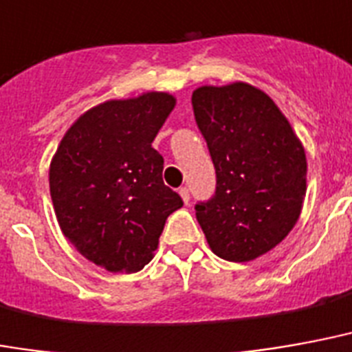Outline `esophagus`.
<instances>
[{
	"instance_id": "obj_1",
	"label": "esophagus",
	"mask_w": 352,
	"mask_h": 352,
	"mask_svg": "<svg viewBox=\"0 0 352 352\" xmlns=\"http://www.w3.org/2000/svg\"><path fill=\"white\" fill-rule=\"evenodd\" d=\"M179 194H181V197H183V201L186 203V205H188V203H190V192H188V188H186V186H183V188H179Z\"/></svg>"
}]
</instances>
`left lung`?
I'll list each match as a JSON object with an SVG mask.
<instances>
[{"label":"left lung","mask_w":352,"mask_h":352,"mask_svg":"<svg viewBox=\"0 0 352 352\" xmlns=\"http://www.w3.org/2000/svg\"><path fill=\"white\" fill-rule=\"evenodd\" d=\"M196 123L216 169V192L197 203L210 250L244 263L289 235L306 196V153L267 93L244 82L192 93Z\"/></svg>","instance_id":"8db88e82"}]
</instances>
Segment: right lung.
<instances>
[{"mask_svg": "<svg viewBox=\"0 0 352 352\" xmlns=\"http://www.w3.org/2000/svg\"><path fill=\"white\" fill-rule=\"evenodd\" d=\"M175 96L143 93L87 110L63 136L50 164L57 222L83 257L110 272H138L153 259L181 196L162 181L153 149Z\"/></svg>", "mask_w": 352, "mask_h": 352, "instance_id": "right-lung-1", "label": "right lung"}]
</instances>
